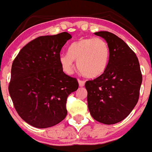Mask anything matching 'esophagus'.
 Masks as SVG:
<instances>
[{
    "label": "esophagus",
    "instance_id": "1",
    "mask_svg": "<svg viewBox=\"0 0 152 152\" xmlns=\"http://www.w3.org/2000/svg\"><path fill=\"white\" fill-rule=\"evenodd\" d=\"M78 82H79V86H81V87H82V86H85V81H84V80H78Z\"/></svg>",
    "mask_w": 152,
    "mask_h": 152
}]
</instances>
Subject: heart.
<instances>
[{"label":"heart","mask_w":152,"mask_h":152,"mask_svg":"<svg viewBox=\"0 0 152 152\" xmlns=\"http://www.w3.org/2000/svg\"><path fill=\"white\" fill-rule=\"evenodd\" d=\"M110 58V47L102 38H86L72 43L68 49V53H63L59 62L63 70L72 74L74 60L83 76L96 78L105 72Z\"/></svg>","instance_id":"heart-1"}]
</instances>
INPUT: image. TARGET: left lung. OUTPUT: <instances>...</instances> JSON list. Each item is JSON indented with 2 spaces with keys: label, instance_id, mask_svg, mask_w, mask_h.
I'll return each instance as SVG.
<instances>
[{
  "label": "left lung",
  "instance_id": "obj_1",
  "mask_svg": "<svg viewBox=\"0 0 152 152\" xmlns=\"http://www.w3.org/2000/svg\"><path fill=\"white\" fill-rule=\"evenodd\" d=\"M94 34L104 38L110 58L101 76L86 82L88 107L92 117L105 124H116L137 104L142 81L137 57L124 40L109 31Z\"/></svg>",
  "mask_w": 152,
  "mask_h": 152
}]
</instances>
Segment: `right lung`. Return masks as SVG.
Returning <instances> with one entry per match:
<instances>
[{"instance_id":"right-lung-1","label":"right lung","mask_w":152,"mask_h":152,"mask_svg":"<svg viewBox=\"0 0 152 152\" xmlns=\"http://www.w3.org/2000/svg\"><path fill=\"white\" fill-rule=\"evenodd\" d=\"M72 36L66 31L39 37L22 49L12 63L9 93L18 115L36 128H49L66 117L76 78L63 72L60 51Z\"/></svg>"}]
</instances>
